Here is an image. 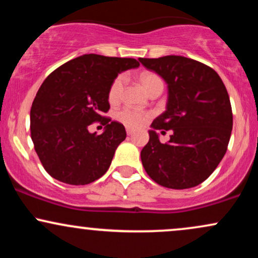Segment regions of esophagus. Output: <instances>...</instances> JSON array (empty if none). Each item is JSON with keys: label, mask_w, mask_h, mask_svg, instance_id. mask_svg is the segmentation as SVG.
Wrapping results in <instances>:
<instances>
[{"label": "esophagus", "mask_w": 258, "mask_h": 258, "mask_svg": "<svg viewBox=\"0 0 258 258\" xmlns=\"http://www.w3.org/2000/svg\"><path fill=\"white\" fill-rule=\"evenodd\" d=\"M126 132H127V135H128V136H132V133H133V128H130V127H127V128H126Z\"/></svg>", "instance_id": "1"}]
</instances>
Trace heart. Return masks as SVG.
Here are the masks:
<instances>
[{"label":"heart","mask_w":258,"mask_h":258,"mask_svg":"<svg viewBox=\"0 0 258 258\" xmlns=\"http://www.w3.org/2000/svg\"><path fill=\"white\" fill-rule=\"evenodd\" d=\"M139 81H141L142 86L144 87V90L147 92H149L153 87L155 86L162 85L161 79L159 78L158 75L152 73H143L141 76H139ZM126 82V78L125 75H119L114 81L111 82L110 88H109V100L111 103H116L119 102L122 97V92H123V86H125ZM149 117V115L147 112L141 111V110H136V109L132 108H123L122 110H120L117 112V119H119L121 122L125 123V125L130 126V127H139L146 123V121Z\"/></svg>","instance_id":"obj_1"}]
</instances>
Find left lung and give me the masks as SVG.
I'll use <instances>...</instances> for the list:
<instances>
[{"mask_svg": "<svg viewBox=\"0 0 258 258\" xmlns=\"http://www.w3.org/2000/svg\"><path fill=\"white\" fill-rule=\"evenodd\" d=\"M139 61L167 84L166 110L153 121L141 152L144 170L166 188L197 186L216 170L229 143L233 114L226 86L212 68L182 55ZM156 129L173 130L167 144Z\"/></svg>", "mask_w": 258, "mask_h": 258, "instance_id": "obj_1", "label": "left lung"}]
</instances>
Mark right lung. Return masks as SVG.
<instances>
[{"instance_id": "right-lung-1", "label": "right lung", "mask_w": 258, "mask_h": 258, "mask_svg": "<svg viewBox=\"0 0 258 258\" xmlns=\"http://www.w3.org/2000/svg\"><path fill=\"white\" fill-rule=\"evenodd\" d=\"M133 58L84 54L55 69L41 85L30 110V131L40 161L53 178L73 185L94 182L108 171L126 138L122 123L103 115L109 88L120 73L138 68ZM99 120L102 135L88 126Z\"/></svg>"}]
</instances>
